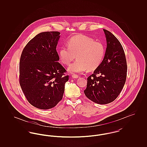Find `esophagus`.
<instances>
[{
  "label": "esophagus",
  "instance_id": "esophagus-1",
  "mask_svg": "<svg viewBox=\"0 0 147 147\" xmlns=\"http://www.w3.org/2000/svg\"><path fill=\"white\" fill-rule=\"evenodd\" d=\"M71 77H73V78H76V79H77L78 78V76H77L76 74H72V76H71Z\"/></svg>",
  "mask_w": 147,
  "mask_h": 147
}]
</instances>
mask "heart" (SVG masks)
<instances>
[{
	"instance_id": "1",
	"label": "heart",
	"mask_w": 147,
	"mask_h": 147,
	"mask_svg": "<svg viewBox=\"0 0 147 147\" xmlns=\"http://www.w3.org/2000/svg\"><path fill=\"white\" fill-rule=\"evenodd\" d=\"M67 46H62L59 50V57L61 62L68 65L75 59L69 70L73 73H82L88 69L93 70L98 68L105 55L104 45L94 41L90 37L85 35L74 36L67 43Z\"/></svg>"
}]
</instances>
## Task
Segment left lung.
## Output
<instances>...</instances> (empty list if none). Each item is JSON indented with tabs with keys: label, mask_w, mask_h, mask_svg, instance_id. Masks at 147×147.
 Masks as SVG:
<instances>
[{
	"label": "left lung",
	"mask_w": 147,
	"mask_h": 147,
	"mask_svg": "<svg viewBox=\"0 0 147 147\" xmlns=\"http://www.w3.org/2000/svg\"><path fill=\"white\" fill-rule=\"evenodd\" d=\"M107 47L102 62L87 78L84 94L92 101L107 104L118 97L126 82L127 65L123 49L118 39L103 29Z\"/></svg>",
	"instance_id": "8db88e82"
}]
</instances>
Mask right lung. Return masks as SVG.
Wrapping results in <instances>:
<instances>
[{
  "label": "right lung",
  "mask_w": 147,
  "mask_h": 147,
  "mask_svg": "<svg viewBox=\"0 0 147 147\" xmlns=\"http://www.w3.org/2000/svg\"><path fill=\"white\" fill-rule=\"evenodd\" d=\"M58 31L43 32L35 36L22 50L19 63V83L28 102L47 110L55 107L63 98L69 76L58 61L56 47Z\"/></svg>",
  "instance_id": "obj_1"
}]
</instances>
